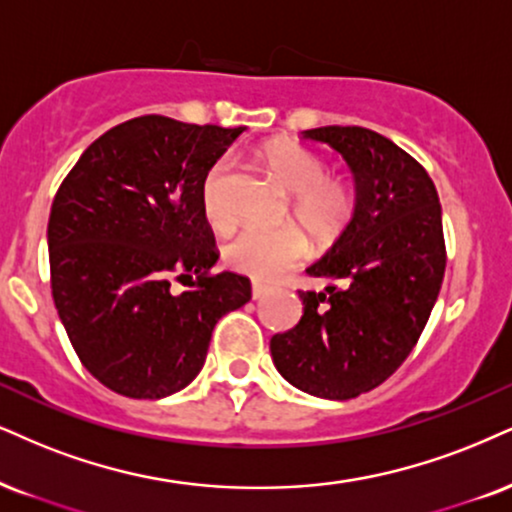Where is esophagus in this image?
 I'll return each mask as SVG.
<instances>
[{"label": "esophagus", "instance_id": "esophagus-1", "mask_svg": "<svg viewBox=\"0 0 512 512\" xmlns=\"http://www.w3.org/2000/svg\"><path fill=\"white\" fill-rule=\"evenodd\" d=\"M268 294H270V287L261 285V282H254V285H251V296H254V301H261V299H266Z\"/></svg>", "mask_w": 512, "mask_h": 512}]
</instances>
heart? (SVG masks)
Instances as JSON below:
<instances>
[{
  "label": "heart",
  "instance_id": "heart-1",
  "mask_svg": "<svg viewBox=\"0 0 512 512\" xmlns=\"http://www.w3.org/2000/svg\"><path fill=\"white\" fill-rule=\"evenodd\" d=\"M263 168L287 189L289 208L296 223L315 239L327 242L337 237L349 223L353 194L339 178H327L325 163L311 149L292 140H270L258 149ZM227 161H216L208 168L201 187V206L208 225L225 230L232 223L223 201ZM308 256V239L299 227L287 225L277 230H242L225 244V263L237 273L256 282H277Z\"/></svg>",
  "mask_w": 512,
  "mask_h": 512
}]
</instances>
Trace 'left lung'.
Instances as JSON below:
<instances>
[{"instance_id":"obj_1","label":"left lung","mask_w":512,"mask_h":512,"mask_svg":"<svg viewBox=\"0 0 512 512\" xmlns=\"http://www.w3.org/2000/svg\"><path fill=\"white\" fill-rule=\"evenodd\" d=\"M332 147L353 175L351 220L306 268L339 282L299 292L304 315L270 339L277 372L318 399L346 401L380 387L413 351L444 280L437 187L401 147L368 128L304 130Z\"/></svg>"}]
</instances>
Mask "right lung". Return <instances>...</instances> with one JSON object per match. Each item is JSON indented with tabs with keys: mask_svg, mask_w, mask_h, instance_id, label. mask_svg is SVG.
Here are the masks:
<instances>
[{
	"mask_svg": "<svg viewBox=\"0 0 512 512\" xmlns=\"http://www.w3.org/2000/svg\"><path fill=\"white\" fill-rule=\"evenodd\" d=\"M244 130L132 118L92 142L56 192L47 227L54 306L82 365L116 394L163 399L185 389L218 320L251 299L246 277L213 273L201 206L208 168Z\"/></svg>",
	"mask_w": 512,
	"mask_h": 512,
	"instance_id": "add662e5",
	"label": "right lung"
}]
</instances>
